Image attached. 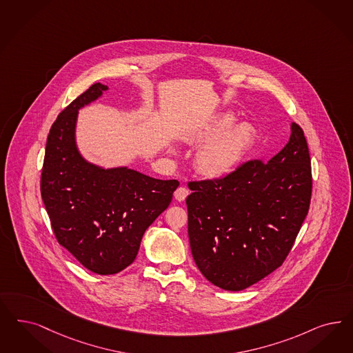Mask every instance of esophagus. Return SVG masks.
Returning <instances> with one entry per match:
<instances>
[{
	"label": "esophagus",
	"instance_id": "34e87169",
	"mask_svg": "<svg viewBox=\"0 0 353 353\" xmlns=\"http://www.w3.org/2000/svg\"><path fill=\"white\" fill-rule=\"evenodd\" d=\"M188 194H189V190L186 188H183V186H180L174 192V198L181 202V201H185V198L188 196Z\"/></svg>",
	"mask_w": 353,
	"mask_h": 353
}]
</instances>
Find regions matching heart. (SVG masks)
<instances>
[{"mask_svg": "<svg viewBox=\"0 0 353 353\" xmlns=\"http://www.w3.org/2000/svg\"><path fill=\"white\" fill-rule=\"evenodd\" d=\"M233 122L232 113H221L185 137L188 142L202 143L194 159L201 174L210 179L227 176L252 146L254 128L249 122Z\"/></svg>", "mask_w": 353, "mask_h": 353, "instance_id": "1", "label": "heart"}]
</instances>
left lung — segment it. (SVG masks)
Here are the masks:
<instances>
[{"instance_id": "obj_1", "label": "left lung", "mask_w": 353, "mask_h": 353, "mask_svg": "<svg viewBox=\"0 0 353 353\" xmlns=\"http://www.w3.org/2000/svg\"><path fill=\"white\" fill-rule=\"evenodd\" d=\"M312 185L306 138L294 122L288 143L268 161L188 183L189 241L203 276L243 291L280 268L307 215Z\"/></svg>"}]
</instances>
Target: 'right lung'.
<instances>
[{
	"label": "right lung",
	"mask_w": 353,
	"mask_h": 353,
	"mask_svg": "<svg viewBox=\"0 0 353 353\" xmlns=\"http://www.w3.org/2000/svg\"><path fill=\"white\" fill-rule=\"evenodd\" d=\"M108 87L95 83L53 122L40 192L57 241L87 270L112 275L132 265L147 228L170 206L177 180L85 161L75 143L78 110Z\"/></svg>",
	"instance_id": "add662e5"
}]
</instances>
